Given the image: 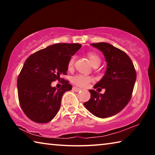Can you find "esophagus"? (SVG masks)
I'll list each match as a JSON object with an SVG mask.
<instances>
[{
    "mask_svg": "<svg viewBox=\"0 0 155 155\" xmlns=\"http://www.w3.org/2000/svg\"><path fill=\"white\" fill-rule=\"evenodd\" d=\"M73 90H74L75 91H77V92H78V91H79L81 90V89L78 88V87H73Z\"/></svg>",
    "mask_w": 155,
    "mask_h": 155,
    "instance_id": "obj_1",
    "label": "esophagus"
}]
</instances>
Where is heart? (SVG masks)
Listing matches in <instances>:
<instances>
[{
	"label": "heart",
	"mask_w": 155,
	"mask_h": 155,
	"mask_svg": "<svg viewBox=\"0 0 155 155\" xmlns=\"http://www.w3.org/2000/svg\"><path fill=\"white\" fill-rule=\"evenodd\" d=\"M87 56L89 57V59L91 62V65L94 66L97 64H101V60L100 57L95 52H89L87 53ZM75 61V56H72L70 57L69 61L68 63V69L71 70L73 68ZM72 82L74 84V85L78 86V87H85L86 86L88 85V84L90 83L91 81H92V78L89 77V76H86L84 74H78L74 76H73L72 77Z\"/></svg>",
	"instance_id": "heart-1"
}]
</instances>
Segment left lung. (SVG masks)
I'll use <instances>...</instances> for the list:
<instances>
[{
	"instance_id": "left-lung-1",
	"label": "left lung",
	"mask_w": 155,
	"mask_h": 155,
	"mask_svg": "<svg viewBox=\"0 0 155 155\" xmlns=\"http://www.w3.org/2000/svg\"><path fill=\"white\" fill-rule=\"evenodd\" d=\"M103 52L107 70L102 79L94 86L97 90L104 88L103 94L90 90V99L84 105L93 115L107 118L116 115L130 101L136 81V71L129 57L124 51L105 42L91 44Z\"/></svg>"
}]
</instances>
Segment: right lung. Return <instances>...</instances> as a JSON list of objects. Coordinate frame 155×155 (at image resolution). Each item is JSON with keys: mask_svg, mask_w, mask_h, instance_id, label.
<instances>
[{"mask_svg": "<svg viewBox=\"0 0 155 155\" xmlns=\"http://www.w3.org/2000/svg\"><path fill=\"white\" fill-rule=\"evenodd\" d=\"M81 47L80 44H55L35 52L25 61L17 80L18 99L32 121L46 123L55 117L63 95L72 87L67 81L58 90L51 83L66 74L68 61Z\"/></svg>", "mask_w": 155, "mask_h": 155, "instance_id": "right-lung-1", "label": "right lung"}]
</instances>
